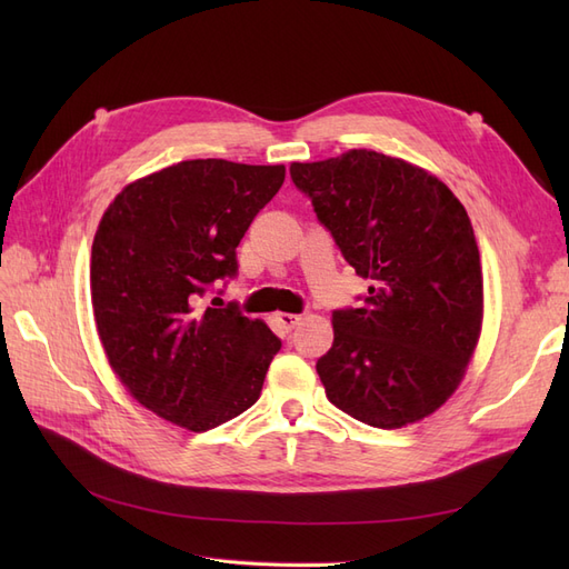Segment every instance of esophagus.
I'll use <instances>...</instances> for the list:
<instances>
[{
	"label": "esophagus",
	"mask_w": 569,
	"mask_h": 569,
	"mask_svg": "<svg viewBox=\"0 0 569 569\" xmlns=\"http://www.w3.org/2000/svg\"><path fill=\"white\" fill-rule=\"evenodd\" d=\"M274 320H278V325L282 327V330L291 332L301 322V316H297V313H274Z\"/></svg>",
	"instance_id": "34e87169"
}]
</instances>
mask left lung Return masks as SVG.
Returning <instances> with one entry per match:
<instances>
[{"instance_id":"obj_1","label":"left lung","mask_w":569,"mask_h":569,"mask_svg":"<svg viewBox=\"0 0 569 569\" xmlns=\"http://www.w3.org/2000/svg\"><path fill=\"white\" fill-rule=\"evenodd\" d=\"M289 173L370 280L363 308L332 313V349L316 366L327 399L382 429L432 416L462 382L485 318L468 211L429 170L370 149Z\"/></svg>"}]
</instances>
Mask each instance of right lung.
I'll list each match as a JSON object with an SVG mask.
<instances>
[{
	"instance_id": "1",
	"label": "right lung",
	"mask_w": 569,
	"mask_h": 569,
	"mask_svg": "<svg viewBox=\"0 0 569 569\" xmlns=\"http://www.w3.org/2000/svg\"><path fill=\"white\" fill-rule=\"evenodd\" d=\"M284 166L180 161L120 189L92 242V311L109 366L132 399L189 432L261 396L282 341L263 320L201 308L237 272V247L278 194Z\"/></svg>"
}]
</instances>
